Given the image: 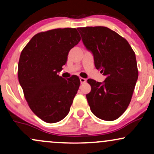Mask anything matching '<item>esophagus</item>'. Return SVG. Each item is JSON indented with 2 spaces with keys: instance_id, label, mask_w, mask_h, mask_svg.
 I'll use <instances>...</instances> for the list:
<instances>
[{
  "instance_id": "34e87169",
  "label": "esophagus",
  "mask_w": 154,
  "mask_h": 154,
  "mask_svg": "<svg viewBox=\"0 0 154 154\" xmlns=\"http://www.w3.org/2000/svg\"><path fill=\"white\" fill-rule=\"evenodd\" d=\"M79 79H80L81 84H83V83H85V82H86V79H85V78H82V77H80V78H79Z\"/></svg>"
}]
</instances>
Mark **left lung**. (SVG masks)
I'll return each mask as SVG.
<instances>
[{
  "label": "left lung",
  "instance_id": "left-lung-1",
  "mask_svg": "<svg viewBox=\"0 0 154 154\" xmlns=\"http://www.w3.org/2000/svg\"><path fill=\"white\" fill-rule=\"evenodd\" d=\"M77 29L93 55L95 68L106 76L103 82L88 79L91 91L86 98L91 110L100 119L115 120L128 109L138 77L135 52L126 39L106 26Z\"/></svg>",
  "mask_w": 154,
  "mask_h": 154
}]
</instances>
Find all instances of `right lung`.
Listing matches in <instances>:
<instances>
[{
	"instance_id": "1",
	"label": "right lung",
	"mask_w": 154,
	"mask_h": 154,
	"mask_svg": "<svg viewBox=\"0 0 154 154\" xmlns=\"http://www.w3.org/2000/svg\"><path fill=\"white\" fill-rule=\"evenodd\" d=\"M80 41L75 28L54 29L32 37L21 53L19 82L35 115L47 123L62 120L69 114L80 80L58 75L69 52Z\"/></svg>"
}]
</instances>
